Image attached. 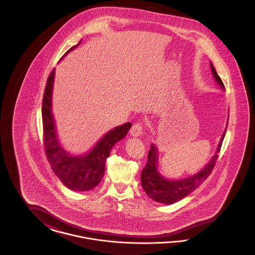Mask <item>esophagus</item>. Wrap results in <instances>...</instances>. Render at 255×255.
I'll return each mask as SVG.
<instances>
[{
    "label": "esophagus",
    "mask_w": 255,
    "mask_h": 255,
    "mask_svg": "<svg viewBox=\"0 0 255 255\" xmlns=\"http://www.w3.org/2000/svg\"><path fill=\"white\" fill-rule=\"evenodd\" d=\"M142 130H143V127H142V124L140 122H136L133 124L131 130H130V133L133 135V136H138L142 133Z\"/></svg>",
    "instance_id": "34e87169"
}]
</instances>
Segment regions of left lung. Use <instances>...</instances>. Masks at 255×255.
<instances>
[{
  "mask_svg": "<svg viewBox=\"0 0 255 255\" xmlns=\"http://www.w3.org/2000/svg\"><path fill=\"white\" fill-rule=\"evenodd\" d=\"M210 67L219 85L221 86L223 89H225L224 83L220 78L215 68L213 67L212 64H210ZM226 131L220 140V143L217 148V153H219L221 150V146L223 143ZM217 158H218V155L216 154L208 162L206 167L201 170L199 173L195 174L194 176H191L183 180H179V181H168L163 177H161V175H159L157 170L158 150L156 146L151 144L150 150L148 152L147 163L145 167L141 171L142 188L144 189L146 194L158 203L165 204V205L174 204L182 200L184 197H186L190 192H192L194 189L199 187L203 182L206 181L207 177L211 174L212 170L214 168Z\"/></svg>",
  "mask_w": 255,
  "mask_h": 255,
  "instance_id": "left-lung-1",
  "label": "left lung"
}]
</instances>
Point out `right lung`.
<instances>
[{
  "label": "right lung",
  "mask_w": 255,
  "mask_h": 255,
  "mask_svg": "<svg viewBox=\"0 0 255 255\" xmlns=\"http://www.w3.org/2000/svg\"><path fill=\"white\" fill-rule=\"evenodd\" d=\"M79 44L80 43L72 47L64 56ZM53 79L54 69L48 77L42 102L43 138L46 156L51 169L65 186L73 191H88L96 187L102 180L105 172V161L109 157L111 149L127 134L132 124L127 122L111 130L88 154L79 157L70 156L61 147L55 132V125L51 113Z\"/></svg>",
  "instance_id": "add662e5"
}]
</instances>
